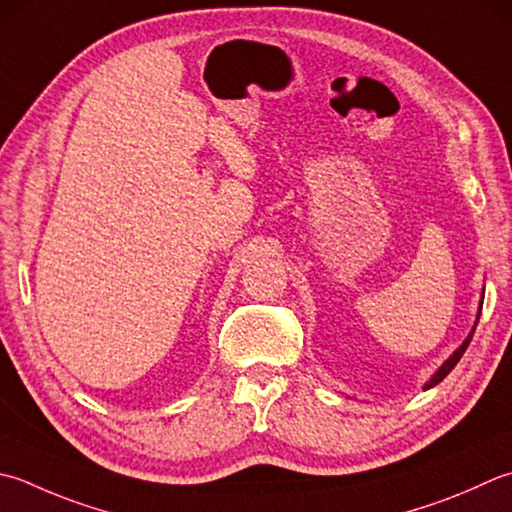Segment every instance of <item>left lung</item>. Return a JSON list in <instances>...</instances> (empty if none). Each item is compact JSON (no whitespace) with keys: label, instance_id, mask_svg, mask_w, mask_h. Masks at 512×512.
<instances>
[{"label":"left lung","instance_id":"1","mask_svg":"<svg viewBox=\"0 0 512 512\" xmlns=\"http://www.w3.org/2000/svg\"><path fill=\"white\" fill-rule=\"evenodd\" d=\"M477 322H479V313H477ZM477 322H475V326H477ZM475 326H473V330H470V335L464 339V344L462 346H459L457 350H455V353L453 355H450L448 359H446V362L442 364V366H439V370H437V373L433 375V377H430L428 379V382H426V386H424V390H428V388H433V386H437L439 382H442V379L450 373V370H453L455 366H457V362H459V359H462V355L466 353V348H468V344H470V339H473V335H475Z\"/></svg>","mask_w":512,"mask_h":512}]
</instances>
